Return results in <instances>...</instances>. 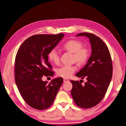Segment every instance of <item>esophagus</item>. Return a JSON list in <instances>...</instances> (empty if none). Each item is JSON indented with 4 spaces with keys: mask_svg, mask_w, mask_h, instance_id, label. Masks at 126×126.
<instances>
[{
    "mask_svg": "<svg viewBox=\"0 0 126 126\" xmlns=\"http://www.w3.org/2000/svg\"><path fill=\"white\" fill-rule=\"evenodd\" d=\"M68 81H69L68 79H63V82H68Z\"/></svg>",
    "mask_w": 126,
    "mask_h": 126,
    "instance_id": "1",
    "label": "esophagus"
}]
</instances>
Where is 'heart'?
<instances>
[{"label":"heart","instance_id":"heart-1","mask_svg":"<svg viewBox=\"0 0 126 126\" xmlns=\"http://www.w3.org/2000/svg\"><path fill=\"white\" fill-rule=\"evenodd\" d=\"M63 47L67 50L73 53V59L79 64L85 63L88 59L90 55L88 48L83 47L82 43L77 40H71L67 41L63 45ZM50 61L54 64H58L60 61V56L58 51L54 48L48 53ZM77 68L74 65H64L59 68L57 71L58 76L68 79L76 71Z\"/></svg>","mask_w":126,"mask_h":126}]
</instances>
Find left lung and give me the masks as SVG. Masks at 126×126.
Masks as SVG:
<instances>
[{
  "label": "left lung",
  "instance_id": "obj_1",
  "mask_svg": "<svg viewBox=\"0 0 126 126\" xmlns=\"http://www.w3.org/2000/svg\"><path fill=\"white\" fill-rule=\"evenodd\" d=\"M76 36L89 38L92 50L86 64L76 75L82 79L85 77L87 81L82 86L79 81L71 80V95L77 106L88 109L98 104L104 97L112 77V61L107 46L100 38L87 32Z\"/></svg>",
  "mask_w": 126,
  "mask_h": 126
}]
</instances>
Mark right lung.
Masks as SVG:
<instances>
[{"instance_id":"right-lung-1","label":"right lung","mask_w":126,"mask_h":126,"mask_svg":"<svg viewBox=\"0 0 126 126\" xmlns=\"http://www.w3.org/2000/svg\"><path fill=\"white\" fill-rule=\"evenodd\" d=\"M64 34L36 35L27 39L18 50L15 60V81L24 100L37 110L52 105L63 82L62 77L52 79L49 84L42 77L53 76L48 53Z\"/></svg>"}]
</instances>
